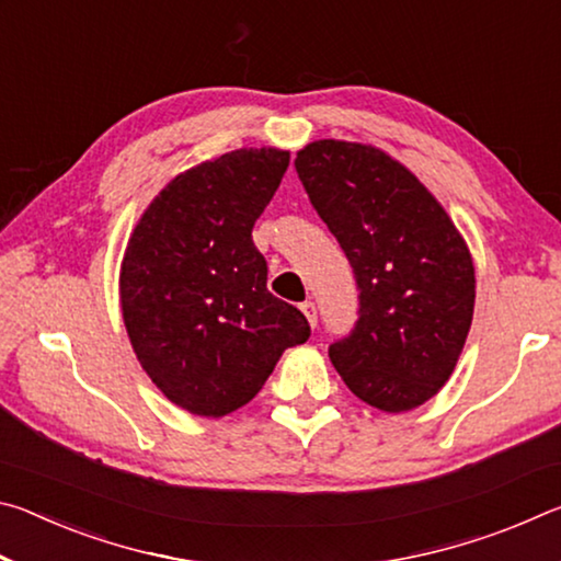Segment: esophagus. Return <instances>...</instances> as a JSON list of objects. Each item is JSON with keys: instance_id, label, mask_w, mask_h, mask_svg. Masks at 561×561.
<instances>
[{"instance_id": "34e87169", "label": "esophagus", "mask_w": 561, "mask_h": 561, "mask_svg": "<svg viewBox=\"0 0 561 561\" xmlns=\"http://www.w3.org/2000/svg\"><path fill=\"white\" fill-rule=\"evenodd\" d=\"M301 311H304V317L309 319V324L317 327V321H319V317H317V304H314V301H304V304H301Z\"/></svg>"}]
</instances>
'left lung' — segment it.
I'll return each instance as SVG.
<instances>
[{
  "mask_svg": "<svg viewBox=\"0 0 561 561\" xmlns=\"http://www.w3.org/2000/svg\"><path fill=\"white\" fill-rule=\"evenodd\" d=\"M294 168L358 289V319L329 346L331 364L360 401L411 411L445 386L468 339V247L421 180L383 150L317 140Z\"/></svg>",
  "mask_w": 561,
  "mask_h": 561,
  "instance_id": "1",
  "label": "left lung"
}]
</instances>
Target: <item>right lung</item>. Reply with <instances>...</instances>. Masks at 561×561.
<instances>
[{
  "label": "right lung",
  "instance_id": "obj_1",
  "mask_svg": "<svg viewBox=\"0 0 561 561\" xmlns=\"http://www.w3.org/2000/svg\"><path fill=\"white\" fill-rule=\"evenodd\" d=\"M287 165V150L242 148L190 168L130 234L121 307L133 351L195 415L250 403L284 348L311 334L307 317L267 289V260L252 242Z\"/></svg>",
  "mask_w": 561,
  "mask_h": 561
}]
</instances>
